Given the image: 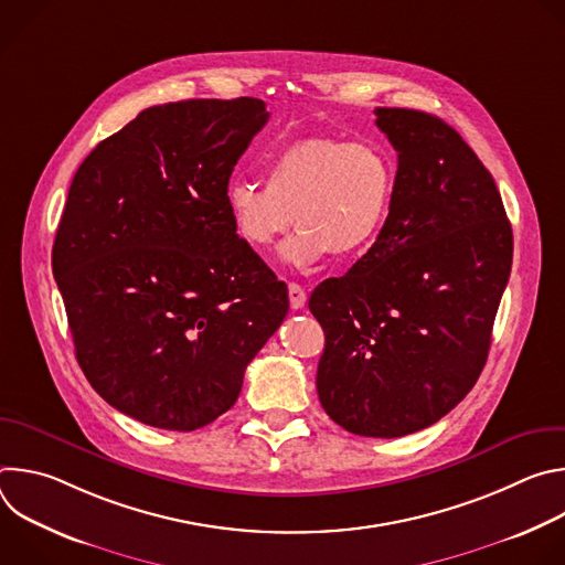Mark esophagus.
<instances>
[{
    "instance_id": "obj_1",
    "label": "esophagus",
    "mask_w": 565,
    "mask_h": 565,
    "mask_svg": "<svg viewBox=\"0 0 565 565\" xmlns=\"http://www.w3.org/2000/svg\"><path fill=\"white\" fill-rule=\"evenodd\" d=\"M288 299H290L292 310H301L306 306V290L299 284H290L288 286Z\"/></svg>"
}]
</instances>
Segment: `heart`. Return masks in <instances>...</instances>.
Listing matches in <instances>:
<instances>
[{"instance_id":"1","label":"heart","mask_w":565,"mask_h":565,"mask_svg":"<svg viewBox=\"0 0 565 565\" xmlns=\"http://www.w3.org/2000/svg\"><path fill=\"white\" fill-rule=\"evenodd\" d=\"M395 196L391 153L369 140L335 136L299 138L266 163V185L234 179L225 207L236 234L266 250L292 223L297 236L281 248L292 268H310L335 255L362 259L388 221Z\"/></svg>"}]
</instances>
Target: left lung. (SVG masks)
<instances>
[{"label": "left lung", "mask_w": 565, "mask_h": 565, "mask_svg": "<svg viewBox=\"0 0 565 565\" xmlns=\"http://www.w3.org/2000/svg\"><path fill=\"white\" fill-rule=\"evenodd\" d=\"M397 151L373 248L308 308L324 329L321 407L351 434L399 438L438 423L488 362L512 270V225L492 174L445 120L377 107Z\"/></svg>", "instance_id": "left-lung-1"}]
</instances>
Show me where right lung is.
Segmentation results:
<instances>
[{"instance_id":"add662e5","label":"right lung","mask_w":565,"mask_h":565,"mask_svg":"<svg viewBox=\"0 0 565 565\" xmlns=\"http://www.w3.org/2000/svg\"><path fill=\"white\" fill-rule=\"evenodd\" d=\"M268 118L257 98L156 105L73 177L53 277L79 369L138 423L216 420L288 312L286 284L225 207L236 160Z\"/></svg>"}]
</instances>
